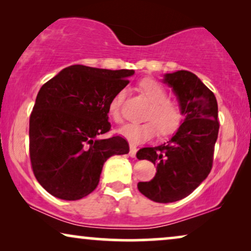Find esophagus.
I'll list each match as a JSON object with an SVG mask.
<instances>
[{"instance_id":"34e87169","label":"esophagus","mask_w":251,"mask_h":251,"mask_svg":"<svg viewBox=\"0 0 251 251\" xmlns=\"http://www.w3.org/2000/svg\"><path fill=\"white\" fill-rule=\"evenodd\" d=\"M137 153V147L133 145V144H130V151H129V155L131 157H135Z\"/></svg>"}]
</instances>
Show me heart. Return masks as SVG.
Segmentation results:
<instances>
[{
	"mask_svg": "<svg viewBox=\"0 0 251 251\" xmlns=\"http://www.w3.org/2000/svg\"><path fill=\"white\" fill-rule=\"evenodd\" d=\"M143 94L152 102L145 123H129L122 126L119 132L130 143L140 144L149 142L157 135H168L177 129L181 121V108L177 101L168 99V94L162 85L152 78H145L140 82ZM126 95V89L120 90L109 104V115L115 122H121V107Z\"/></svg>",
	"mask_w": 251,
	"mask_h": 251,
	"instance_id": "1",
	"label": "heart"
}]
</instances>
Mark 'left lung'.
<instances>
[{"label": "left lung", "mask_w": 251, "mask_h": 251, "mask_svg": "<svg viewBox=\"0 0 251 251\" xmlns=\"http://www.w3.org/2000/svg\"><path fill=\"white\" fill-rule=\"evenodd\" d=\"M163 82L173 89L185 118L169 142L137 152V159L156 166L153 179L137 186L150 200L169 203L186 198L208 177L219 122L214 92L197 75L177 71L164 74Z\"/></svg>", "instance_id": "1"}]
</instances>
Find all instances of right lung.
<instances>
[{
    "label": "right lung",
    "instance_id": "add662e5",
    "mask_svg": "<svg viewBox=\"0 0 251 251\" xmlns=\"http://www.w3.org/2000/svg\"><path fill=\"white\" fill-rule=\"evenodd\" d=\"M132 70L111 71L72 65L42 85L29 118L33 173L44 190L61 200H80L97 187L112 155L129 153L109 131V104L129 83Z\"/></svg>",
    "mask_w": 251,
    "mask_h": 251
}]
</instances>
